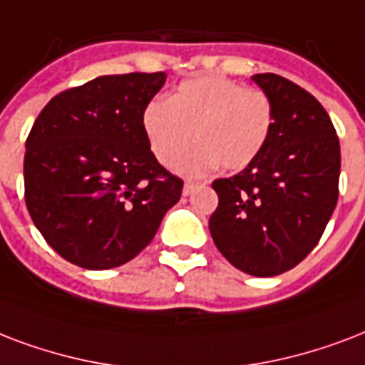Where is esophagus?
Returning a JSON list of instances; mask_svg holds the SVG:
<instances>
[{"instance_id":"1","label":"esophagus","mask_w":365,"mask_h":365,"mask_svg":"<svg viewBox=\"0 0 365 365\" xmlns=\"http://www.w3.org/2000/svg\"><path fill=\"white\" fill-rule=\"evenodd\" d=\"M197 188V182H194V180H186L185 186H182V194L185 196H188V194H192V192L196 190Z\"/></svg>"}]
</instances>
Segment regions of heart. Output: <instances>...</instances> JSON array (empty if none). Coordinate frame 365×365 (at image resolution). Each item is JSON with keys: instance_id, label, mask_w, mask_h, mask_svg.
I'll return each instance as SVG.
<instances>
[{"instance_id": "obj_1", "label": "heart", "mask_w": 365, "mask_h": 365, "mask_svg": "<svg viewBox=\"0 0 365 365\" xmlns=\"http://www.w3.org/2000/svg\"><path fill=\"white\" fill-rule=\"evenodd\" d=\"M143 127L152 154L171 168L179 162L186 175L209 173L221 163L242 171L267 146L274 127V106L267 93L245 87L227 76H200L182 81L173 95L152 101L143 114Z\"/></svg>"}]
</instances>
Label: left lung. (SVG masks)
I'll return each mask as SVG.
<instances>
[{"label":"left lung","mask_w":365,"mask_h":365,"mask_svg":"<svg viewBox=\"0 0 365 365\" xmlns=\"http://www.w3.org/2000/svg\"><path fill=\"white\" fill-rule=\"evenodd\" d=\"M253 81L272 101V133L251 165L213 180L219 205L209 232L230 264L268 278L320 242L337 205L341 146L326 108L303 87L278 74Z\"/></svg>","instance_id":"1"}]
</instances>
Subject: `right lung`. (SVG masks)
Masks as SVG:
<instances>
[{
  "label": "right lung",
  "instance_id": "1",
  "mask_svg": "<svg viewBox=\"0 0 365 365\" xmlns=\"http://www.w3.org/2000/svg\"><path fill=\"white\" fill-rule=\"evenodd\" d=\"M165 72L101 76L58 93L26 138L24 200L45 242L72 264L106 270L150 244L182 180L160 165L143 114Z\"/></svg>",
  "mask_w": 365,
  "mask_h": 365
}]
</instances>
